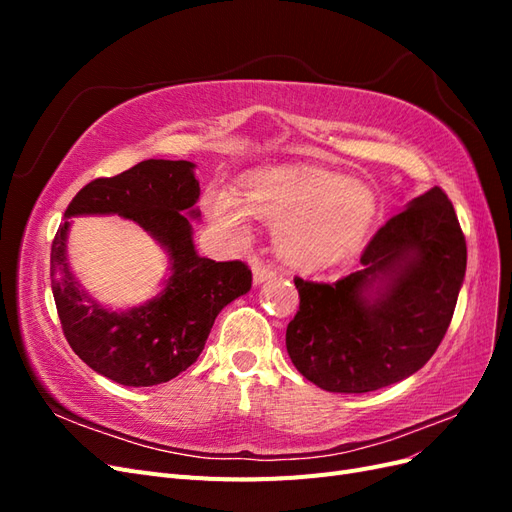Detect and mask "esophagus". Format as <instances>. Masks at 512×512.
Segmentation results:
<instances>
[{"mask_svg": "<svg viewBox=\"0 0 512 512\" xmlns=\"http://www.w3.org/2000/svg\"><path fill=\"white\" fill-rule=\"evenodd\" d=\"M273 277H275V271L271 267H265V265H256L254 267V284L256 286L265 284L267 280H273Z\"/></svg>", "mask_w": 512, "mask_h": 512, "instance_id": "obj_1", "label": "esophagus"}]
</instances>
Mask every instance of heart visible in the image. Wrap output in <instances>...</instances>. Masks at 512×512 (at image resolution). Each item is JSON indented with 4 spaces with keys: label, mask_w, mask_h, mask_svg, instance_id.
I'll list each match as a JSON object with an SVG mask.
<instances>
[{
    "label": "heart",
    "mask_w": 512,
    "mask_h": 512,
    "mask_svg": "<svg viewBox=\"0 0 512 512\" xmlns=\"http://www.w3.org/2000/svg\"><path fill=\"white\" fill-rule=\"evenodd\" d=\"M209 218L237 237L252 213L275 224L286 265L320 271L359 250L376 220L378 198L367 185L318 166H271L247 175L241 196L213 185L203 196Z\"/></svg>",
    "instance_id": "1"
}]
</instances>
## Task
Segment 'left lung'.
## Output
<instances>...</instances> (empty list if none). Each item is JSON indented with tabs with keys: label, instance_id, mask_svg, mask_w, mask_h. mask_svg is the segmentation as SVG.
I'll use <instances>...</instances> for the list:
<instances>
[{
	"label": "left lung",
	"instance_id": "obj_1",
	"mask_svg": "<svg viewBox=\"0 0 512 512\" xmlns=\"http://www.w3.org/2000/svg\"><path fill=\"white\" fill-rule=\"evenodd\" d=\"M466 239L451 200L431 188L386 222L361 269L335 284L294 280L290 361L329 393H369L421 369L451 324L466 277Z\"/></svg>",
	"mask_w": 512,
	"mask_h": 512
}]
</instances>
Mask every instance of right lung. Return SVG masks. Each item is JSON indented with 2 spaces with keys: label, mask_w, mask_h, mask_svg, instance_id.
Returning a JSON list of instances; mask_svg holds the SVG:
<instances>
[{
  "label": "right lung",
  "mask_w": 512,
  "mask_h": 512,
  "mask_svg": "<svg viewBox=\"0 0 512 512\" xmlns=\"http://www.w3.org/2000/svg\"><path fill=\"white\" fill-rule=\"evenodd\" d=\"M188 160H145L96 179L72 198L51 247V286L72 350L100 376L123 386L173 380L205 348L215 318L252 288L243 262H215L196 252L192 220L200 183ZM119 214L141 225L167 254L161 290L141 306L113 310L86 292L67 258L70 217Z\"/></svg>",
  "instance_id": "obj_1"
}]
</instances>
